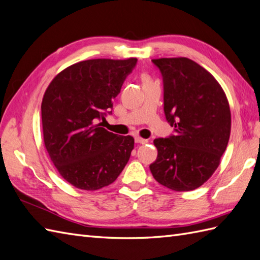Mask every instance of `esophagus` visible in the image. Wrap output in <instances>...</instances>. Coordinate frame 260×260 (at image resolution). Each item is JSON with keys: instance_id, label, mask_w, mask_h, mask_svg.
Returning a JSON list of instances; mask_svg holds the SVG:
<instances>
[{"instance_id": "obj_1", "label": "esophagus", "mask_w": 260, "mask_h": 260, "mask_svg": "<svg viewBox=\"0 0 260 260\" xmlns=\"http://www.w3.org/2000/svg\"><path fill=\"white\" fill-rule=\"evenodd\" d=\"M136 142L137 143H140V144H145V143H148L149 141L147 140V139H143L141 137H137L136 138Z\"/></svg>"}]
</instances>
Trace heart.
<instances>
[{"label":"heart","mask_w":260,"mask_h":260,"mask_svg":"<svg viewBox=\"0 0 260 260\" xmlns=\"http://www.w3.org/2000/svg\"><path fill=\"white\" fill-rule=\"evenodd\" d=\"M141 80H142L143 84H145V82H151V81H152L151 77H150V76H149L147 73H143V74L141 75Z\"/></svg>","instance_id":"obj_1"}]
</instances>
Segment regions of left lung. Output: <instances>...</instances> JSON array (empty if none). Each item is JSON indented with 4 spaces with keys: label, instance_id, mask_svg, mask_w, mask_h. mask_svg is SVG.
I'll return each mask as SVG.
<instances>
[{
    "label": "left lung",
    "instance_id": "8db88e82",
    "mask_svg": "<svg viewBox=\"0 0 260 260\" xmlns=\"http://www.w3.org/2000/svg\"><path fill=\"white\" fill-rule=\"evenodd\" d=\"M164 86V112L175 135L153 141V178L170 189L192 191L216 171L231 136L225 91L205 68L186 57L152 59Z\"/></svg>",
    "mask_w": 260,
    "mask_h": 260
}]
</instances>
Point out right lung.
I'll use <instances>...</instances> for the list:
<instances>
[{"mask_svg": "<svg viewBox=\"0 0 260 260\" xmlns=\"http://www.w3.org/2000/svg\"><path fill=\"white\" fill-rule=\"evenodd\" d=\"M137 58L76 62L57 74L42 100L44 145L62 179L96 191L115 182L128 163L135 139L106 130L105 119Z\"/></svg>", "mask_w": 260, "mask_h": 260, "instance_id": "1", "label": "right lung"}]
</instances>
